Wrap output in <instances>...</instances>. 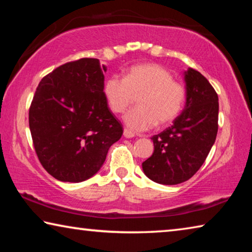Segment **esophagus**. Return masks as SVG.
<instances>
[{
  "label": "esophagus",
  "mask_w": 252,
  "mask_h": 252,
  "mask_svg": "<svg viewBox=\"0 0 252 252\" xmlns=\"http://www.w3.org/2000/svg\"><path fill=\"white\" fill-rule=\"evenodd\" d=\"M123 135H125V138L130 139V138H133V136H134V133H133V132H131L130 130L125 129V130H123Z\"/></svg>",
  "instance_id": "obj_1"
}]
</instances>
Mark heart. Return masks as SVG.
<instances>
[{
	"label": "heart",
	"mask_w": 252,
	"mask_h": 252,
	"mask_svg": "<svg viewBox=\"0 0 252 252\" xmlns=\"http://www.w3.org/2000/svg\"><path fill=\"white\" fill-rule=\"evenodd\" d=\"M103 93L110 109L122 113L138 99V108L125 116L132 131H147L157 123L167 126L181 113L186 101V89L173 80L168 69L156 63H142L127 69L125 78L110 76L103 85Z\"/></svg>",
	"instance_id": "obj_1"
}]
</instances>
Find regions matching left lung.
<instances>
[{
  "label": "left lung",
  "mask_w": 252,
  "mask_h": 252,
  "mask_svg": "<svg viewBox=\"0 0 252 252\" xmlns=\"http://www.w3.org/2000/svg\"><path fill=\"white\" fill-rule=\"evenodd\" d=\"M185 109L173 125L153 135L152 156L142 163L146 176L160 185H178L198 171L206 161L218 132V94L200 73L185 72Z\"/></svg>",
  "instance_id": "left-lung-1"
}]
</instances>
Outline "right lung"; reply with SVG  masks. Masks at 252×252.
I'll return each instance as SVG.
<instances>
[{"label": "right lung", "mask_w": 252, "mask_h": 252, "mask_svg": "<svg viewBox=\"0 0 252 252\" xmlns=\"http://www.w3.org/2000/svg\"><path fill=\"white\" fill-rule=\"evenodd\" d=\"M105 65L83 58L41 80L29 111L33 146L41 164L63 182L91 178L123 133L103 93Z\"/></svg>", "instance_id": "right-lung-1"}]
</instances>
